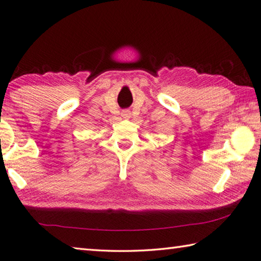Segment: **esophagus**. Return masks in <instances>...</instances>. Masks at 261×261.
<instances>
[{
	"instance_id": "34e87169",
	"label": "esophagus",
	"mask_w": 261,
	"mask_h": 261,
	"mask_svg": "<svg viewBox=\"0 0 261 261\" xmlns=\"http://www.w3.org/2000/svg\"><path fill=\"white\" fill-rule=\"evenodd\" d=\"M123 116H124V118H126V117H129V116H130V111H124V113H123Z\"/></svg>"
}]
</instances>
